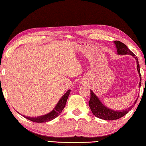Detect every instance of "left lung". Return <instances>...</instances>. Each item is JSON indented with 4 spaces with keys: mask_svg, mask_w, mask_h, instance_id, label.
<instances>
[{
    "mask_svg": "<svg viewBox=\"0 0 146 146\" xmlns=\"http://www.w3.org/2000/svg\"><path fill=\"white\" fill-rule=\"evenodd\" d=\"M114 43L117 49L118 55H130L133 56V57L136 59V61H137V71L140 78V82L138 86L140 87V86H141V75H140V65L139 63H138L137 56H136L135 54L133 53L131 51L129 50V48H128L123 43L121 42L118 40L114 41ZM90 91L91 98L90 101H89V106H90L91 111H92L93 114L95 115L96 117H98L99 118H101V119L106 120H114L123 117V116L128 113V112L134 107V106L135 105V104L137 102L138 99L137 98V99L135 100L134 104H133L131 106H130L129 108L125 109V110H123L122 111H115L106 107V106L100 102L97 96L95 95V93H94L91 90H90Z\"/></svg>",
    "mask_w": 146,
    "mask_h": 146,
    "instance_id": "obj_1",
    "label": "left lung"
}]
</instances>
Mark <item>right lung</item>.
<instances>
[{"instance_id":"obj_1","label":"right lung","mask_w":146,"mask_h":146,"mask_svg":"<svg viewBox=\"0 0 146 146\" xmlns=\"http://www.w3.org/2000/svg\"><path fill=\"white\" fill-rule=\"evenodd\" d=\"M71 90H69L67 92H66L64 95L62 97V98L58 101L57 104L56 105L55 108L51 111L50 113H48V114L44 115L42 116H38L37 117H26V116L23 115V117L27 118L29 120L32 121L34 122H38V123H42V122H49V121L53 120L54 118L57 117L60 114L62 111L63 110L66 106V102H67V99L70 95Z\"/></svg>"}]
</instances>
